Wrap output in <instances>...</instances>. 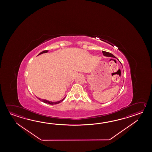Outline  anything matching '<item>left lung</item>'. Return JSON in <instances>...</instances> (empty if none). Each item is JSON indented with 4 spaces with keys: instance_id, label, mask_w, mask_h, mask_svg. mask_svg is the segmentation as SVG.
Segmentation results:
<instances>
[{
    "instance_id": "1",
    "label": "left lung",
    "mask_w": 152,
    "mask_h": 152,
    "mask_svg": "<svg viewBox=\"0 0 152 152\" xmlns=\"http://www.w3.org/2000/svg\"><path fill=\"white\" fill-rule=\"evenodd\" d=\"M102 53L103 54L104 56H108V57H111V58H116L113 54H112L111 53H110L109 52H105V51H102ZM118 60V59H117ZM121 63V62H120Z\"/></svg>"
}]
</instances>
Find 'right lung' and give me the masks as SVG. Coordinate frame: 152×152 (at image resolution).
<instances>
[{
    "mask_svg": "<svg viewBox=\"0 0 152 152\" xmlns=\"http://www.w3.org/2000/svg\"><path fill=\"white\" fill-rule=\"evenodd\" d=\"M48 52V50H44V51H43V52H41V53H40L38 55H41V54H43V53H47ZM65 98H66V97H65V98H63L62 99H61V100H59V101H58V102H51V101H49V100H46V99H41V98H39V100L42 101V102H43V103L49 104H50V105H54V104H58L61 103V102H62L63 100L65 99Z\"/></svg>",
    "mask_w": 152,
    "mask_h": 152,
    "instance_id": "1",
    "label": "right lung"
}]
</instances>
